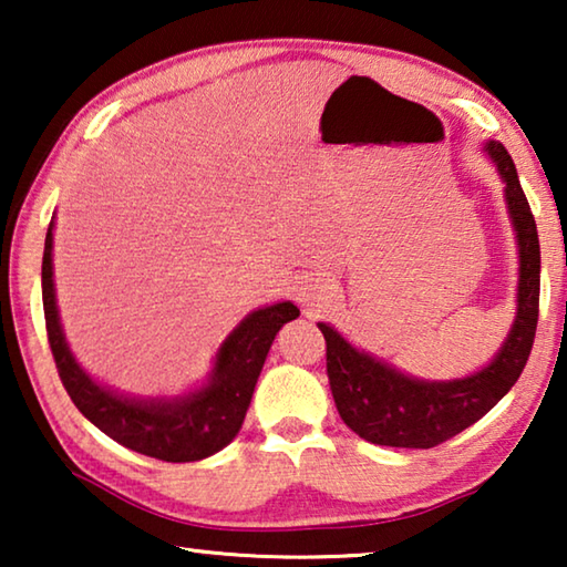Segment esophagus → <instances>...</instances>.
Instances as JSON below:
<instances>
[{
    "instance_id": "34e87169",
    "label": "esophagus",
    "mask_w": 567,
    "mask_h": 567,
    "mask_svg": "<svg viewBox=\"0 0 567 567\" xmlns=\"http://www.w3.org/2000/svg\"><path fill=\"white\" fill-rule=\"evenodd\" d=\"M295 295H297V302H300L305 310L320 312L324 307H330V302L334 300V285L330 282V277L310 275V277H302Z\"/></svg>"
}]
</instances>
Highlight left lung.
Returning <instances> with one entry per match:
<instances>
[{
	"label": "left lung",
	"mask_w": 567,
	"mask_h": 567,
	"mask_svg": "<svg viewBox=\"0 0 567 567\" xmlns=\"http://www.w3.org/2000/svg\"><path fill=\"white\" fill-rule=\"evenodd\" d=\"M505 179V199L520 245L517 318L497 358L477 375L453 382H420L358 352L330 324L320 322L328 342V378L340 417L372 445L435 447L463 433L505 398L530 358L540 312V239L535 217L501 142L487 145Z\"/></svg>",
	"instance_id": "8db88e82"
}]
</instances>
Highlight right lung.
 I'll use <instances>...</instances> for the list:
<instances>
[{
	"mask_svg": "<svg viewBox=\"0 0 567 567\" xmlns=\"http://www.w3.org/2000/svg\"><path fill=\"white\" fill-rule=\"evenodd\" d=\"M42 302L56 372L76 410L120 445L165 463H195L215 455L239 433L275 334L282 324L300 318L292 302L252 312L219 348L207 388L172 402H134L112 395L84 375L66 348L54 302L52 225L44 239Z\"/></svg>",
	"mask_w": 567,
	"mask_h": 567,
	"instance_id": "obj_1",
	"label": "right lung"
}]
</instances>
